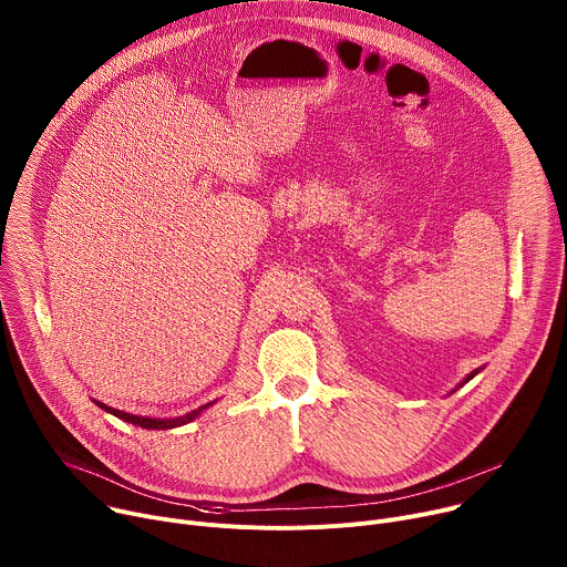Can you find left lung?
<instances>
[{
	"label": "left lung",
	"mask_w": 567,
	"mask_h": 567,
	"mask_svg": "<svg viewBox=\"0 0 567 567\" xmlns=\"http://www.w3.org/2000/svg\"><path fill=\"white\" fill-rule=\"evenodd\" d=\"M475 374H477V370H475V372H471V374H468V377H466V381H471V379H473V377H475ZM466 381H464V383H466Z\"/></svg>",
	"instance_id": "8db88e82"
}]
</instances>
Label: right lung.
I'll use <instances>...</instances> for the list:
<instances>
[{"label":"right lung","instance_id":"obj_1","mask_svg":"<svg viewBox=\"0 0 567 567\" xmlns=\"http://www.w3.org/2000/svg\"><path fill=\"white\" fill-rule=\"evenodd\" d=\"M101 409H105L107 413H112V415H116L118 420H123V422H132L134 426H141V429H175V426H184V424H188V422H193L202 411H206L210 403H206V406H202V409H197V411H193V413H188V415H184V417H175V420H152V417H138V415H130V413H123V411H116V409H110V406H105V403H101V401H96Z\"/></svg>","mask_w":567,"mask_h":567}]
</instances>
